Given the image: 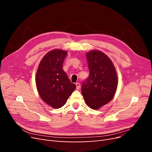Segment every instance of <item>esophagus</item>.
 I'll list each match as a JSON object with an SVG mask.
<instances>
[{
  "label": "esophagus",
  "mask_w": 152,
  "mask_h": 152,
  "mask_svg": "<svg viewBox=\"0 0 152 152\" xmlns=\"http://www.w3.org/2000/svg\"><path fill=\"white\" fill-rule=\"evenodd\" d=\"M75 84H76V86H77V89H79L80 87V84L79 82H77Z\"/></svg>",
  "instance_id": "esophagus-1"
}]
</instances>
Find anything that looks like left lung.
Masks as SVG:
<instances>
[{
    "instance_id": "1",
    "label": "left lung",
    "mask_w": 152,
    "mask_h": 152,
    "mask_svg": "<svg viewBox=\"0 0 152 152\" xmlns=\"http://www.w3.org/2000/svg\"><path fill=\"white\" fill-rule=\"evenodd\" d=\"M89 76L82 84V94L86 104L97 110L110 102L117 87V75L112 61L99 50L86 54Z\"/></svg>"
}]
</instances>
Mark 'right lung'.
I'll return each mask as SVG.
<instances>
[{
    "label": "right lung",
    "instance_id": "add662e5",
    "mask_svg": "<svg viewBox=\"0 0 152 152\" xmlns=\"http://www.w3.org/2000/svg\"><path fill=\"white\" fill-rule=\"evenodd\" d=\"M67 52L61 49L50 50L41 60L36 74V86L42 99L54 108L65 105L76 88L63 70Z\"/></svg>",
    "mask_w": 152,
    "mask_h": 152
}]
</instances>
